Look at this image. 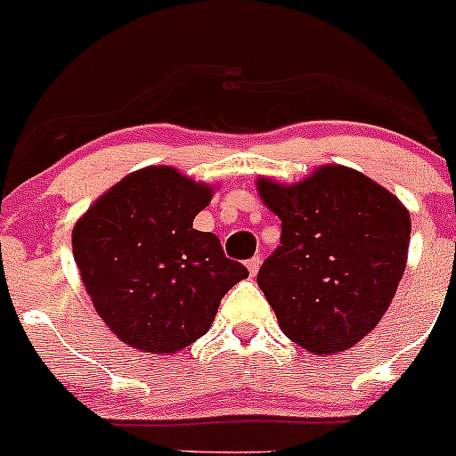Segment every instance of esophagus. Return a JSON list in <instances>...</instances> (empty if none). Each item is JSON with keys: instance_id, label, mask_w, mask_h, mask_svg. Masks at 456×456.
Returning a JSON list of instances; mask_svg holds the SVG:
<instances>
[{"instance_id": "esophagus-1", "label": "esophagus", "mask_w": 456, "mask_h": 456, "mask_svg": "<svg viewBox=\"0 0 456 456\" xmlns=\"http://www.w3.org/2000/svg\"><path fill=\"white\" fill-rule=\"evenodd\" d=\"M258 267H261V256L249 258V261H248V270H249V274L256 276V274H258Z\"/></svg>"}]
</instances>
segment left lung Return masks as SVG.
I'll use <instances>...</instances> for the list:
<instances>
[{
    "label": "left lung",
    "mask_w": 456,
    "mask_h": 456,
    "mask_svg": "<svg viewBox=\"0 0 456 456\" xmlns=\"http://www.w3.org/2000/svg\"><path fill=\"white\" fill-rule=\"evenodd\" d=\"M258 193L281 218V245L256 276L281 330L317 355L360 342L405 272L407 208L344 166H324L288 189L258 180Z\"/></svg>",
    "instance_id": "1"
}]
</instances>
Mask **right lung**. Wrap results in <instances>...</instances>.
Returning <instances> with one entry per match:
<instances>
[{
    "instance_id": "1",
    "label": "right lung",
    "mask_w": 456,
    "mask_h": 456,
    "mask_svg": "<svg viewBox=\"0 0 456 456\" xmlns=\"http://www.w3.org/2000/svg\"><path fill=\"white\" fill-rule=\"evenodd\" d=\"M211 200L168 166L123 177L76 223L71 245L96 313L126 344L175 353L202 338L220 299L248 279L218 236L193 229Z\"/></svg>"
}]
</instances>
